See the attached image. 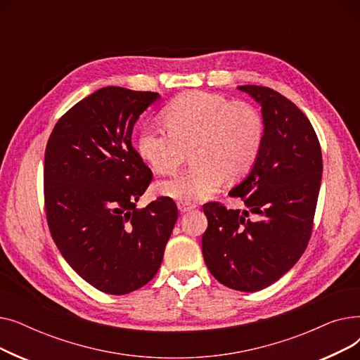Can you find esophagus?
<instances>
[{"label":"esophagus","instance_id":"esophagus-1","mask_svg":"<svg viewBox=\"0 0 360 360\" xmlns=\"http://www.w3.org/2000/svg\"><path fill=\"white\" fill-rule=\"evenodd\" d=\"M178 209L181 213H186V212H191L195 209L194 204H190V202H185V201H179L178 202Z\"/></svg>","mask_w":360,"mask_h":360}]
</instances>
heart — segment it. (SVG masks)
<instances>
[{
	"instance_id": "obj_1",
	"label": "heart",
	"mask_w": 360,
	"mask_h": 360,
	"mask_svg": "<svg viewBox=\"0 0 360 360\" xmlns=\"http://www.w3.org/2000/svg\"><path fill=\"white\" fill-rule=\"evenodd\" d=\"M167 128L148 125L139 137V153L156 174H172L193 150L191 169L162 181L156 190L179 201L213 195L229 179L251 172L264 141L258 110L220 94L188 91L170 102L165 112Z\"/></svg>"
}]
</instances>
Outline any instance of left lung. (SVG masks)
<instances>
[{
  "label": "left lung",
  "mask_w": 360,
  "mask_h": 360,
  "mask_svg": "<svg viewBox=\"0 0 360 360\" xmlns=\"http://www.w3.org/2000/svg\"><path fill=\"white\" fill-rule=\"evenodd\" d=\"M238 89L261 106L264 141L248 176L229 191L247 210L202 205L209 228L201 248L207 269L221 285L257 292L286 274L308 247L323 156L309 120L293 102L270 87Z\"/></svg>",
  "instance_id": "1"
}]
</instances>
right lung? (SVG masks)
<instances>
[{
	"mask_svg": "<svg viewBox=\"0 0 360 360\" xmlns=\"http://www.w3.org/2000/svg\"><path fill=\"white\" fill-rule=\"evenodd\" d=\"M159 93L108 86L56 122L45 150L44 193L53 242L70 267L109 295L155 277L178 219L172 198L139 210L151 170L131 134Z\"/></svg>",
	"mask_w": 360,
	"mask_h": 360,
	"instance_id": "obj_1",
	"label": "right lung"
}]
</instances>
